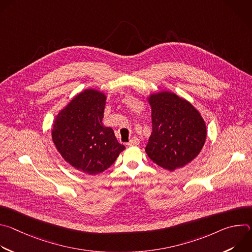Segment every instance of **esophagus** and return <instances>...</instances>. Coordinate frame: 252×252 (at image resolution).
<instances>
[{"mask_svg": "<svg viewBox=\"0 0 252 252\" xmlns=\"http://www.w3.org/2000/svg\"><path fill=\"white\" fill-rule=\"evenodd\" d=\"M128 146H131V147H133V146H137V145H139V139L137 138V137H135V136H133L130 140H129V142L127 143Z\"/></svg>", "mask_w": 252, "mask_h": 252, "instance_id": "esophagus-1", "label": "esophagus"}]
</instances>
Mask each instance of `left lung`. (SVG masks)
Here are the masks:
<instances>
[{"label": "left lung", "instance_id": "8db88e82", "mask_svg": "<svg viewBox=\"0 0 252 252\" xmlns=\"http://www.w3.org/2000/svg\"><path fill=\"white\" fill-rule=\"evenodd\" d=\"M153 132L146 152L167 170L184 167L201 152L207 129L200 113L186 98L169 91L150 94Z\"/></svg>", "mask_w": 252, "mask_h": 252}]
</instances>
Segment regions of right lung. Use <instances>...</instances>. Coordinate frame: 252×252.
<instances>
[{"mask_svg": "<svg viewBox=\"0 0 252 252\" xmlns=\"http://www.w3.org/2000/svg\"><path fill=\"white\" fill-rule=\"evenodd\" d=\"M106 95L95 89L79 93L57 115L52 138L62 158L90 175L109 168L126 149L102 124Z\"/></svg>", "mask_w": 252, "mask_h": 252, "instance_id": "obj_1", "label": "right lung"}]
</instances>
